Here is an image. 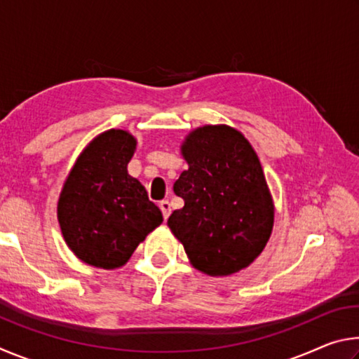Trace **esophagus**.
<instances>
[{
	"instance_id": "esophagus-1",
	"label": "esophagus",
	"mask_w": 359,
	"mask_h": 359,
	"mask_svg": "<svg viewBox=\"0 0 359 359\" xmlns=\"http://www.w3.org/2000/svg\"><path fill=\"white\" fill-rule=\"evenodd\" d=\"M160 209L163 212V217H165V220H168L169 214H171V203L166 201V199H165V201L160 203Z\"/></svg>"
}]
</instances>
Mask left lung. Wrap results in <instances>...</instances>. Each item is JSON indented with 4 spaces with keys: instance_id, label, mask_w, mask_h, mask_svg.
Masks as SVG:
<instances>
[{
    "instance_id": "8db88e82",
    "label": "left lung",
    "mask_w": 359,
    "mask_h": 359,
    "mask_svg": "<svg viewBox=\"0 0 359 359\" xmlns=\"http://www.w3.org/2000/svg\"><path fill=\"white\" fill-rule=\"evenodd\" d=\"M188 169L174 193L185 205L168 220L196 269L229 276L263 252L274 204L250 142L226 125L194 130L182 145Z\"/></svg>"
}]
</instances>
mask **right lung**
<instances>
[{
  "mask_svg": "<svg viewBox=\"0 0 359 359\" xmlns=\"http://www.w3.org/2000/svg\"><path fill=\"white\" fill-rule=\"evenodd\" d=\"M135 149L128 131L109 130L88 144L66 179L58 222L66 244L83 263L123 266L163 222L161 210L126 169Z\"/></svg>",
  "mask_w": 359,
  "mask_h": 359,
  "instance_id": "add662e5",
  "label": "right lung"
}]
</instances>
